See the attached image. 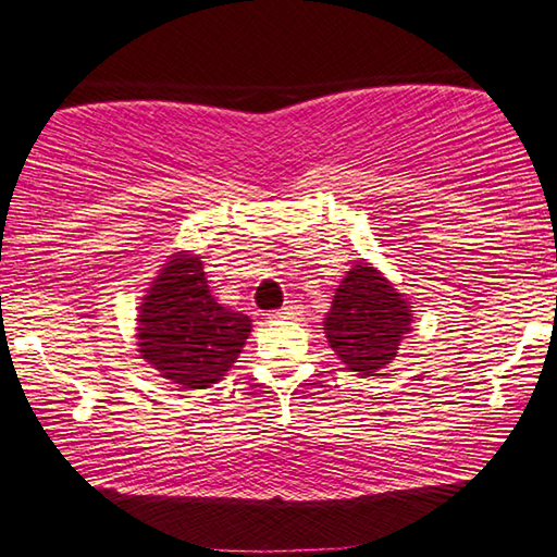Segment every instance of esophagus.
Instances as JSON below:
<instances>
[{
  "label": "esophagus",
  "instance_id": "34e87169",
  "mask_svg": "<svg viewBox=\"0 0 557 557\" xmlns=\"http://www.w3.org/2000/svg\"><path fill=\"white\" fill-rule=\"evenodd\" d=\"M297 314H299V307L297 305H287V307L277 309V312H272L270 319H292V317H297Z\"/></svg>",
  "mask_w": 557,
  "mask_h": 557
}]
</instances>
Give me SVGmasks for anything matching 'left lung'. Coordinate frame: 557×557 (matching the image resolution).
Instances as JSON below:
<instances>
[{
    "label": "left lung",
    "instance_id": "left-lung-1",
    "mask_svg": "<svg viewBox=\"0 0 557 557\" xmlns=\"http://www.w3.org/2000/svg\"><path fill=\"white\" fill-rule=\"evenodd\" d=\"M412 324V307L403 292L371 262H356L334 292L324 334L348 371L379 375L398 356Z\"/></svg>",
    "mask_w": 557,
    "mask_h": 557
}]
</instances>
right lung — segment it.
<instances>
[{"label": "right lung", "instance_id": "1", "mask_svg": "<svg viewBox=\"0 0 557 557\" xmlns=\"http://www.w3.org/2000/svg\"><path fill=\"white\" fill-rule=\"evenodd\" d=\"M250 329V317L215 301L201 258L178 250L137 307V351L176 388L201 391L233 369Z\"/></svg>", "mask_w": 557, "mask_h": 557}]
</instances>
